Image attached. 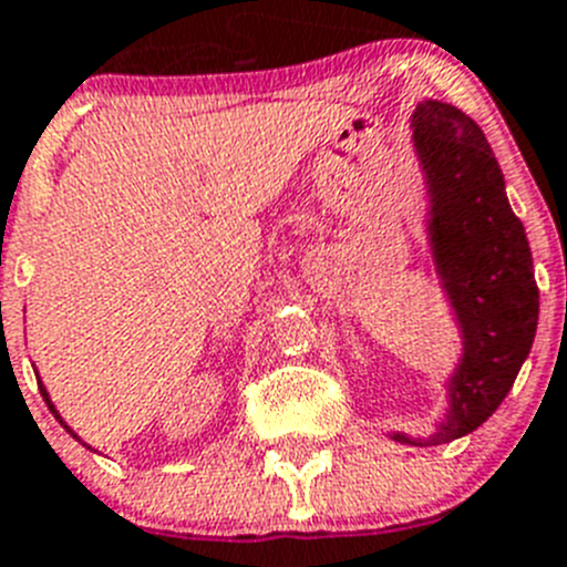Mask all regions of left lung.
<instances>
[{
	"label": "left lung",
	"mask_w": 567,
	"mask_h": 567,
	"mask_svg": "<svg viewBox=\"0 0 567 567\" xmlns=\"http://www.w3.org/2000/svg\"><path fill=\"white\" fill-rule=\"evenodd\" d=\"M413 151L427 188V243L462 333V359L447 377L440 445L476 431L502 405L528 359L539 319L528 236L511 210L499 162L467 113L440 100L413 111Z\"/></svg>",
	"instance_id": "1"
}]
</instances>
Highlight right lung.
Here are the masks:
<instances>
[{"mask_svg":"<svg viewBox=\"0 0 567 567\" xmlns=\"http://www.w3.org/2000/svg\"><path fill=\"white\" fill-rule=\"evenodd\" d=\"M39 393H42V400H45V402H48V408H51V413H53V416H56V420H59V425L65 427V431H68V433H71L73 440H79L76 433H73V431H71V427H68V425H65V420H62V416H59L56 405H53V402H51V396H48V391H45V385H42V379H39ZM79 442H82V440H79Z\"/></svg>","mask_w":567,"mask_h":567,"instance_id":"right-lung-1","label":"right lung"}]
</instances>
